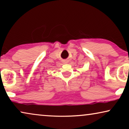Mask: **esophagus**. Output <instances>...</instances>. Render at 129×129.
<instances>
[{
  "instance_id": "esophagus-1",
  "label": "esophagus",
  "mask_w": 129,
  "mask_h": 129,
  "mask_svg": "<svg viewBox=\"0 0 129 129\" xmlns=\"http://www.w3.org/2000/svg\"><path fill=\"white\" fill-rule=\"evenodd\" d=\"M65 63H68V61H67V60H66V62H65Z\"/></svg>"
}]
</instances>
